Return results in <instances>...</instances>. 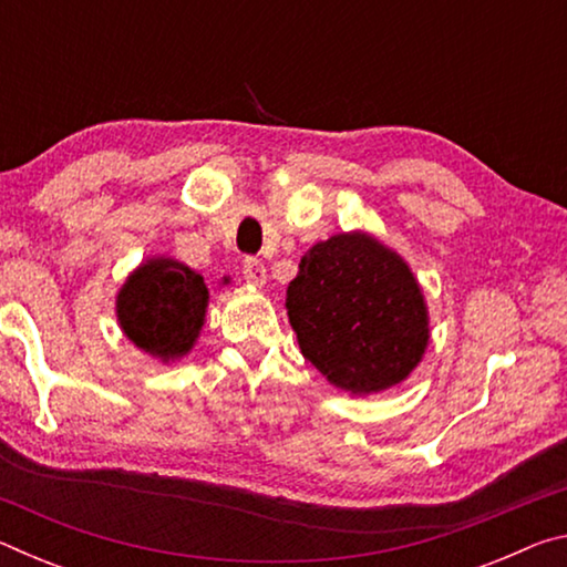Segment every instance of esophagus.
<instances>
[{
  "label": "esophagus",
  "mask_w": 567,
  "mask_h": 567,
  "mask_svg": "<svg viewBox=\"0 0 567 567\" xmlns=\"http://www.w3.org/2000/svg\"><path fill=\"white\" fill-rule=\"evenodd\" d=\"M243 277L252 287H265L267 285L265 262L257 260V257H247V260L243 262Z\"/></svg>",
  "instance_id": "34e87169"
}]
</instances>
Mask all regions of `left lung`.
<instances>
[{
    "instance_id": "1",
    "label": "left lung",
    "mask_w": 567,
    "mask_h": 567,
    "mask_svg": "<svg viewBox=\"0 0 567 567\" xmlns=\"http://www.w3.org/2000/svg\"><path fill=\"white\" fill-rule=\"evenodd\" d=\"M285 307L305 360L350 395L400 385L430 344L417 277L395 249L362 229L307 249Z\"/></svg>"
}]
</instances>
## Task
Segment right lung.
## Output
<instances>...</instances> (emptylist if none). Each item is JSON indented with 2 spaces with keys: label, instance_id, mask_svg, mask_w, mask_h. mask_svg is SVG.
<instances>
[{
  "label": "right lung",
  "instance_id": "obj_1",
  "mask_svg": "<svg viewBox=\"0 0 567 567\" xmlns=\"http://www.w3.org/2000/svg\"><path fill=\"white\" fill-rule=\"evenodd\" d=\"M207 305L203 275L175 257H147L120 287L117 322L134 348L162 362H177L195 348Z\"/></svg>",
  "mask_w": 567,
  "mask_h": 567
}]
</instances>
